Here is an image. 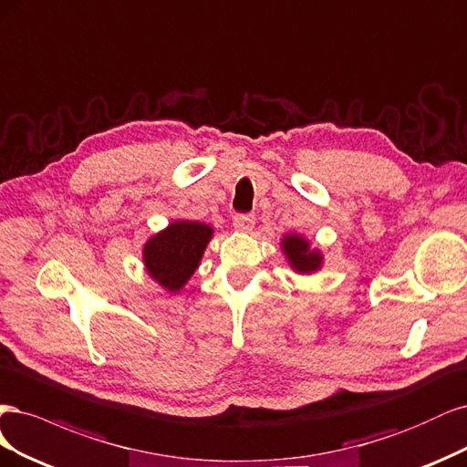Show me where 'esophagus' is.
Returning a JSON list of instances; mask_svg holds the SVG:
<instances>
[{
  "mask_svg": "<svg viewBox=\"0 0 467 467\" xmlns=\"http://www.w3.org/2000/svg\"><path fill=\"white\" fill-rule=\"evenodd\" d=\"M233 224L236 231H243V233H248L252 231V227L255 224V217L250 215V213H238L233 217Z\"/></svg>",
  "mask_w": 467,
  "mask_h": 467,
  "instance_id": "1",
  "label": "esophagus"
}]
</instances>
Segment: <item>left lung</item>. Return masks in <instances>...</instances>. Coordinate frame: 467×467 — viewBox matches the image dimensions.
<instances>
[{"label":"left lung","mask_w":467,"mask_h":467,"mask_svg":"<svg viewBox=\"0 0 467 467\" xmlns=\"http://www.w3.org/2000/svg\"><path fill=\"white\" fill-rule=\"evenodd\" d=\"M283 250L287 254V260L298 274H312L320 269L322 255L318 250H310L308 243L298 234H287L283 238Z\"/></svg>","instance_id":"left-lung-1"}]
</instances>
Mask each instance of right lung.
<instances>
[{
  "label": "right lung",
  "instance_id": "1",
  "mask_svg": "<svg viewBox=\"0 0 467 467\" xmlns=\"http://www.w3.org/2000/svg\"><path fill=\"white\" fill-rule=\"evenodd\" d=\"M213 229L198 221H176L155 234L143 248V262L164 289L172 293L184 287L200 265Z\"/></svg>",
  "mask_w": 467,
  "mask_h": 467
}]
</instances>
